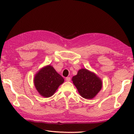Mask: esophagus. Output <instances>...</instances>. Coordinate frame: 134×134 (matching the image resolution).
<instances>
[{"label": "esophagus", "instance_id": "esophagus-1", "mask_svg": "<svg viewBox=\"0 0 134 134\" xmlns=\"http://www.w3.org/2000/svg\"><path fill=\"white\" fill-rule=\"evenodd\" d=\"M70 80H71V78H70V77H67L66 78H65V81H67V82H69V81H70Z\"/></svg>", "mask_w": 134, "mask_h": 134}]
</instances>
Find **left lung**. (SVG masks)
I'll use <instances>...</instances> for the list:
<instances>
[{"label":"left lung","instance_id":"left-lung-1","mask_svg":"<svg viewBox=\"0 0 134 134\" xmlns=\"http://www.w3.org/2000/svg\"><path fill=\"white\" fill-rule=\"evenodd\" d=\"M72 81L79 94L86 99L94 98L102 86L101 78L86 69L79 70L77 74L72 78Z\"/></svg>","mask_w":134,"mask_h":134}]
</instances>
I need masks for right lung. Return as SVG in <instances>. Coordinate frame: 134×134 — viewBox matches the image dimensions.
Here are the masks:
<instances>
[{
    "label": "right lung",
    "instance_id": "obj_1",
    "mask_svg": "<svg viewBox=\"0 0 134 134\" xmlns=\"http://www.w3.org/2000/svg\"><path fill=\"white\" fill-rule=\"evenodd\" d=\"M64 81V78L51 65H46L39 70L33 80L38 93L45 98L53 96Z\"/></svg>",
    "mask_w": 134,
    "mask_h": 134
}]
</instances>
